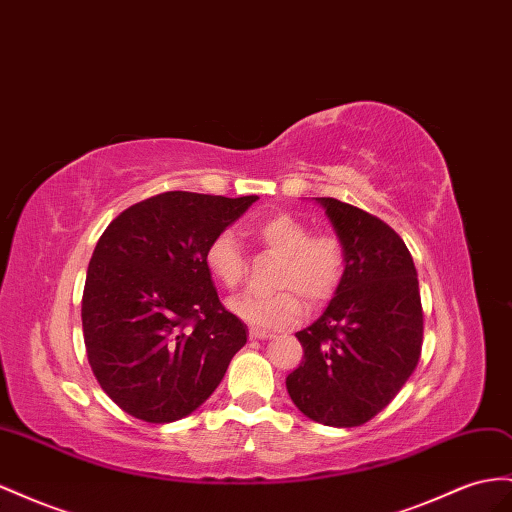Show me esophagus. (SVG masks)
<instances>
[{"label": "esophagus", "instance_id": "esophagus-1", "mask_svg": "<svg viewBox=\"0 0 512 512\" xmlns=\"http://www.w3.org/2000/svg\"><path fill=\"white\" fill-rule=\"evenodd\" d=\"M250 338L252 340H269L273 338L271 331H262V329H250Z\"/></svg>", "mask_w": 512, "mask_h": 512}]
</instances>
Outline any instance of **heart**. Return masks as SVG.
I'll return each instance as SVG.
<instances>
[{"instance_id": "heart-1", "label": "heart", "mask_w": 512, "mask_h": 512, "mask_svg": "<svg viewBox=\"0 0 512 512\" xmlns=\"http://www.w3.org/2000/svg\"><path fill=\"white\" fill-rule=\"evenodd\" d=\"M254 234L262 247L280 256L271 278L278 288L234 297L230 310L239 319L262 329L290 327L303 314L301 299L310 308H321L338 293L347 271V250L336 234H310V226L290 213L262 219ZM204 265L224 288L241 286L247 260L234 232L222 230L206 243Z\"/></svg>"}]
</instances>
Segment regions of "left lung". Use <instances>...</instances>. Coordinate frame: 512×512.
Listing matches in <instances>:
<instances>
[{
    "mask_svg": "<svg viewBox=\"0 0 512 512\" xmlns=\"http://www.w3.org/2000/svg\"><path fill=\"white\" fill-rule=\"evenodd\" d=\"M347 250V271L319 321L297 331L303 359L286 390L303 416L351 428L377 416L416 370L424 314L405 241L353 204L316 198Z\"/></svg>",
    "mask_w": 512,
    "mask_h": 512,
    "instance_id": "1",
    "label": "left lung"
}]
</instances>
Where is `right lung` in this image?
Instances as JSON below:
<instances>
[{
	"label": "right lung",
	"instance_id": "right-lung-1",
	"mask_svg": "<svg viewBox=\"0 0 512 512\" xmlns=\"http://www.w3.org/2000/svg\"><path fill=\"white\" fill-rule=\"evenodd\" d=\"M256 200L165 191L124 209L101 234L81 323L96 381L129 416L153 424L189 416L247 342L217 297L204 247Z\"/></svg>",
	"mask_w": 512,
	"mask_h": 512
}]
</instances>
